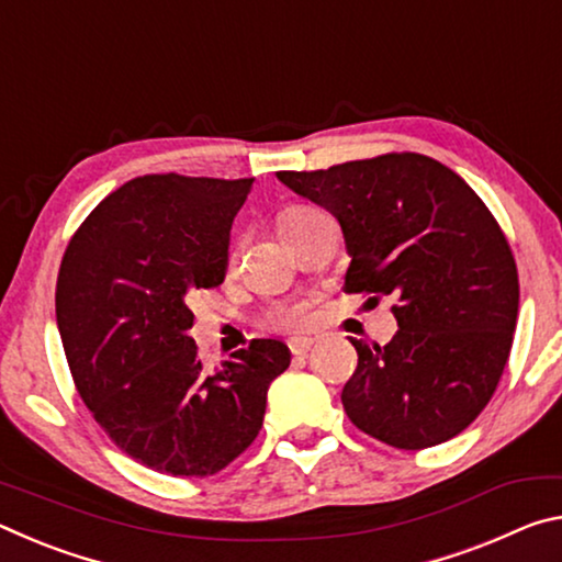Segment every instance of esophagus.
Masks as SVG:
<instances>
[{
	"label": "esophagus",
	"mask_w": 562,
	"mask_h": 562,
	"mask_svg": "<svg viewBox=\"0 0 562 562\" xmlns=\"http://www.w3.org/2000/svg\"><path fill=\"white\" fill-rule=\"evenodd\" d=\"M288 345H290V351L294 357H304L312 349V345H315V339H312V337H294V339L288 341Z\"/></svg>",
	"instance_id": "esophagus-1"
}]
</instances>
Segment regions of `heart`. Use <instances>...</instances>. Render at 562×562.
<instances>
[{
  "mask_svg": "<svg viewBox=\"0 0 562 562\" xmlns=\"http://www.w3.org/2000/svg\"><path fill=\"white\" fill-rule=\"evenodd\" d=\"M317 215H322V211H317V207H310V205L288 207V211L280 215V231H288V227L307 223ZM307 319H310L307 304L294 302V300L272 304V307L262 315L265 325L272 327V329H300V327L307 325Z\"/></svg>",
  "mask_w": 562,
  "mask_h": 562,
  "instance_id": "obj_1",
  "label": "heart"
}]
</instances>
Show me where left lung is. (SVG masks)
<instances>
[{"label": "left lung", "instance_id": "8db88e82", "mask_svg": "<svg viewBox=\"0 0 562 562\" xmlns=\"http://www.w3.org/2000/svg\"><path fill=\"white\" fill-rule=\"evenodd\" d=\"M278 178L339 221L345 290L396 300L389 345L349 337L359 355L341 389L351 424L406 451L453 439L491 402L516 331L518 272L496 217L422 154Z\"/></svg>", "mask_w": 562, "mask_h": 562}]
</instances>
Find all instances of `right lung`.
<instances>
[{
	"label": "right lung",
	"instance_id": "add662e5",
	"mask_svg": "<svg viewBox=\"0 0 562 562\" xmlns=\"http://www.w3.org/2000/svg\"><path fill=\"white\" fill-rule=\"evenodd\" d=\"M255 178H133L66 247L56 325L74 384L133 461L198 479L262 429L268 389L290 367L280 339H252L207 369L188 294L225 280L231 227Z\"/></svg>",
	"mask_w": 562,
	"mask_h": 562
}]
</instances>
